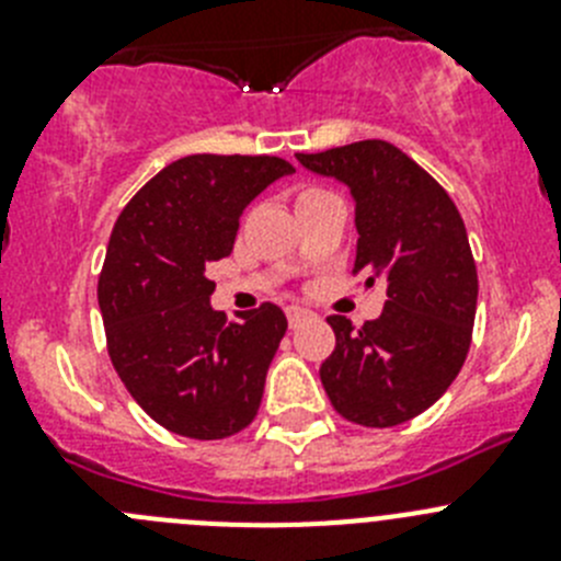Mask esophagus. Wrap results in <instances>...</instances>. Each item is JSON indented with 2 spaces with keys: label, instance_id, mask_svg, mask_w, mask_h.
Returning a JSON list of instances; mask_svg holds the SVG:
<instances>
[{
  "label": "esophagus",
  "instance_id": "esophagus-1",
  "mask_svg": "<svg viewBox=\"0 0 561 561\" xmlns=\"http://www.w3.org/2000/svg\"><path fill=\"white\" fill-rule=\"evenodd\" d=\"M286 317H289V325H291V329H297V325L306 323V320H309L311 311H309V309H300V306H291V309L286 311Z\"/></svg>",
  "mask_w": 561,
  "mask_h": 561
}]
</instances>
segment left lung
I'll return each instance as SVG.
<instances>
[{"label":"left lung","mask_w":561,"mask_h":561,"mask_svg":"<svg viewBox=\"0 0 561 561\" xmlns=\"http://www.w3.org/2000/svg\"><path fill=\"white\" fill-rule=\"evenodd\" d=\"M311 173L351 191L354 272L385 280L388 300L359 331L334 314L336 348L320 381L342 419L396 427L447 393L472 342L478 270L463 219L447 191L385 140L297 153Z\"/></svg>","instance_id":"obj_1"}]
</instances>
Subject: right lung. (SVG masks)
I'll use <instances>...</instances> for the list:
<instances>
[{"mask_svg":"<svg viewBox=\"0 0 561 561\" xmlns=\"http://www.w3.org/2000/svg\"><path fill=\"white\" fill-rule=\"evenodd\" d=\"M295 173L280 157L191 153L123 207L98 280L112 365L157 424L219 440L255 419L286 334L275 304L238 323L210 306L207 264L227 257L257 193Z\"/></svg>","mask_w":561,"mask_h":561,"instance_id":"right-lung-1","label":"right lung"}]
</instances>
